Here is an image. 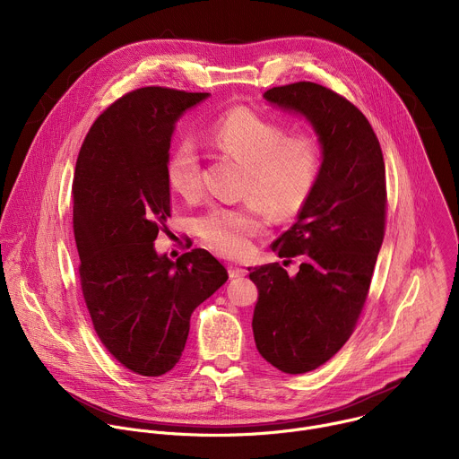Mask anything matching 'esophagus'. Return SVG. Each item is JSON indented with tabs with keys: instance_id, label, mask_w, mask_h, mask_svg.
<instances>
[{
	"instance_id": "esophagus-1",
	"label": "esophagus",
	"mask_w": 459,
	"mask_h": 459,
	"mask_svg": "<svg viewBox=\"0 0 459 459\" xmlns=\"http://www.w3.org/2000/svg\"><path fill=\"white\" fill-rule=\"evenodd\" d=\"M229 276H230V278H243V276H247V271L241 269V267L229 265Z\"/></svg>"
}]
</instances>
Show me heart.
Listing matches in <instances>:
<instances>
[{"instance_id": "b5f03b06", "label": "heart", "mask_w": 459, "mask_h": 459, "mask_svg": "<svg viewBox=\"0 0 459 459\" xmlns=\"http://www.w3.org/2000/svg\"><path fill=\"white\" fill-rule=\"evenodd\" d=\"M205 140L218 154L245 169L241 192L252 202L238 207H212L198 220V232L221 255L243 257L252 247V238L265 229L262 206L274 218H290L305 207L319 176L321 149L314 136L287 134L281 123L247 107L223 112L209 126ZM165 178L181 198H200L202 158L190 140L183 138L170 149Z\"/></svg>"}]
</instances>
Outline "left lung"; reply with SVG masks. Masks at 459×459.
<instances>
[{
  "instance_id": "obj_1",
  "label": "left lung",
  "mask_w": 459,
  "mask_h": 459,
  "mask_svg": "<svg viewBox=\"0 0 459 459\" xmlns=\"http://www.w3.org/2000/svg\"><path fill=\"white\" fill-rule=\"evenodd\" d=\"M264 96L303 114L323 149L308 202L271 245L285 267L299 257V271L248 269L259 290L252 317L259 354L281 372L303 374L347 343L365 307L385 236V163L368 119L338 92L298 82Z\"/></svg>"
}]
</instances>
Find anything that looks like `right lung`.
Returning <instances> with one entry per match:
<instances>
[{
    "instance_id": "1",
    "label": "right lung",
    "mask_w": 459,
    "mask_h": 459,
    "mask_svg": "<svg viewBox=\"0 0 459 459\" xmlns=\"http://www.w3.org/2000/svg\"><path fill=\"white\" fill-rule=\"evenodd\" d=\"M209 92L143 87L92 123L73 181L80 283L94 331L125 368L161 376L186 343L194 308L227 280L205 248L170 261L154 241L170 218L165 161L178 117Z\"/></svg>"
}]
</instances>
